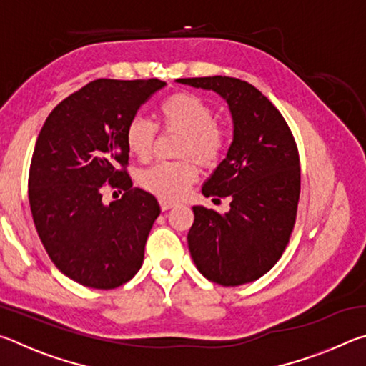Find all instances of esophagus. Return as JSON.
<instances>
[{"mask_svg": "<svg viewBox=\"0 0 366 366\" xmlns=\"http://www.w3.org/2000/svg\"><path fill=\"white\" fill-rule=\"evenodd\" d=\"M159 207H161V209H163V212H166V209L177 207V202L169 200V198H159Z\"/></svg>", "mask_w": 366, "mask_h": 366, "instance_id": "esophagus-1", "label": "esophagus"}]
</instances>
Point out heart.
<instances>
[{"mask_svg": "<svg viewBox=\"0 0 366 366\" xmlns=\"http://www.w3.org/2000/svg\"><path fill=\"white\" fill-rule=\"evenodd\" d=\"M159 119L166 129L185 134L182 157H194L198 163L213 168L226 157L229 132L216 124L214 109L200 97L177 92L166 97L158 107ZM157 137V124L144 116H134L127 122L124 139L134 157L147 159L152 154ZM198 179L195 161H158L140 172L139 182L144 189L161 198H181Z\"/></svg>", "mask_w": 366, "mask_h": 366, "instance_id": "b5f03b06", "label": "heart"}]
</instances>
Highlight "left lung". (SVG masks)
<instances>
[{"instance_id": "left-lung-1", "label": "left lung", "mask_w": 366, "mask_h": 366, "mask_svg": "<svg viewBox=\"0 0 366 366\" xmlns=\"http://www.w3.org/2000/svg\"><path fill=\"white\" fill-rule=\"evenodd\" d=\"M213 90L229 104L234 139L226 158L202 187L205 197H231L221 214L194 207L187 242L207 280L226 287L266 274L289 244L300 198V159L286 119L262 92L234 77L177 79Z\"/></svg>"}]
</instances>
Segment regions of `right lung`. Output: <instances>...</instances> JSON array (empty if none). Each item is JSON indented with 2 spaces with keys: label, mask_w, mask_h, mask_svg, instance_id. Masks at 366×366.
I'll return each mask as SVG.
<instances>
[{
  "label": "right lung",
  "mask_w": 366,
  "mask_h": 366,
  "mask_svg": "<svg viewBox=\"0 0 366 366\" xmlns=\"http://www.w3.org/2000/svg\"><path fill=\"white\" fill-rule=\"evenodd\" d=\"M166 82L98 79L64 98L43 124L29 171L36 232L56 268L94 289L137 274L159 205L127 174V122ZM107 187L124 190L102 203Z\"/></svg>",
  "instance_id": "right-lung-1"
}]
</instances>
